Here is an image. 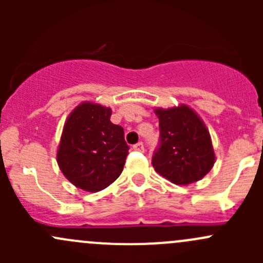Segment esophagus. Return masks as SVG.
I'll use <instances>...</instances> for the list:
<instances>
[{
	"label": "esophagus",
	"mask_w": 263,
	"mask_h": 263,
	"mask_svg": "<svg viewBox=\"0 0 263 263\" xmlns=\"http://www.w3.org/2000/svg\"><path fill=\"white\" fill-rule=\"evenodd\" d=\"M134 150L144 151V144H142V142H137V144L134 145Z\"/></svg>",
	"instance_id": "obj_1"
}]
</instances>
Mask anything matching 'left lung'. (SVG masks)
<instances>
[{"instance_id":"8db88e82","label":"left lung","mask_w":263,"mask_h":263,"mask_svg":"<svg viewBox=\"0 0 263 263\" xmlns=\"http://www.w3.org/2000/svg\"><path fill=\"white\" fill-rule=\"evenodd\" d=\"M159 144L151 164L160 176L176 184L200 181L213 168L215 155L208 128L187 105L156 109Z\"/></svg>"}]
</instances>
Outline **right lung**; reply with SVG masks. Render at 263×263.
Segmentation results:
<instances>
[{
  "label": "right lung",
  "instance_id": "add662e5",
  "mask_svg": "<svg viewBox=\"0 0 263 263\" xmlns=\"http://www.w3.org/2000/svg\"><path fill=\"white\" fill-rule=\"evenodd\" d=\"M110 116V108L82 103L63 127L58 165L66 178L81 190H104L123 171L129 146L123 128L113 124Z\"/></svg>",
  "mask_w": 263,
  "mask_h": 263
}]
</instances>
